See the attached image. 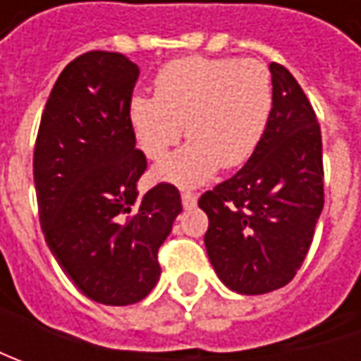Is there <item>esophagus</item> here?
Masks as SVG:
<instances>
[{"label":"esophagus","instance_id":"esophagus-1","mask_svg":"<svg viewBox=\"0 0 361 361\" xmlns=\"http://www.w3.org/2000/svg\"><path fill=\"white\" fill-rule=\"evenodd\" d=\"M180 199H183V207H185V209H192V207L197 204V195H195V192L183 190Z\"/></svg>","mask_w":361,"mask_h":361}]
</instances>
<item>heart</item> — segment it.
<instances>
[{"mask_svg":"<svg viewBox=\"0 0 361 361\" xmlns=\"http://www.w3.org/2000/svg\"><path fill=\"white\" fill-rule=\"evenodd\" d=\"M273 114L269 70L257 60L180 58L154 80V98L136 96L128 122L136 145L160 160L187 128L190 142L162 160L154 178L197 187L223 169L249 162L265 138Z\"/></svg>","mask_w":361,"mask_h":361,"instance_id":"heart-1","label":"heart"}]
</instances>
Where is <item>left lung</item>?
I'll use <instances>...</instances> for the list:
<instances>
[{
	"instance_id": "obj_1",
	"label": "left lung",
	"mask_w": 361,
	"mask_h": 361,
	"mask_svg": "<svg viewBox=\"0 0 361 361\" xmlns=\"http://www.w3.org/2000/svg\"><path fill=\"white\" fill-rule=\"evenodd\" d=\"M273 114L263 142L229 180L207 190L204 247L216 277L241 295L287 285L324 209L322 130L298 80L269 63Z\"/></svg>"
}]
</instances>
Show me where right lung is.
<instances>
[{
	"label": "right lung",
	"instance_id": "right-lung-1",
	"mask_svg": "<svg viewBox=\"0 0 361 361\" xmlns=\"http://www.w3.org/2000/svg\"><path fill=\"white\" fill-rule=\"evenodd\" d=\"M138 74L116 51L78 56L56 80L35 140V195L49 251L86 298L104 305H130L154 289L159 247L183 211L166 183L138 201L146 157L128 122Z\"/></svg>",
	"mask_w": 361,
	"mask_h": 361
}]
</instances>
